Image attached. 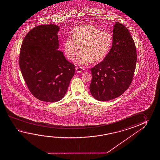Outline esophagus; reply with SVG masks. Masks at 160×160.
I'll use <instances>...</instances> for the list:
<instances>
[{
	"mask_svg": "<svg viewBox=\"0 0 160 160\" xmlns=\"http://www.w3.org/2000/svg\"><path fill=\"white\" fill-rule=\"evenodd\" d=\"M83 68L81 67H77L76 68V72L78 73H81L83 71Z\"/></svg>",
	"mask_w": 160,
	"mask_h": 160,
	"instance_id": "obj_1",
	"label": "esophagus"
}]
</instances>
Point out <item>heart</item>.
Here are the masks:
<instances>
[{
	"label": "heart",
	"mask_w": 160,
	"mask_h": 160,
	"mask_svg": "<svg viewBox=\"0 0 160 160\" xmlns=\"http://www.w3.org/2000/svg\"><path fill=\"white\" fill-rule=\"evenodd\" d=\"M112 42V36L109 32L92 26L84 25L78 27L72 37L66 39L64 51L67 58L73 60L80 47L76 62L79 65H88L102 60L109 52Z\"/></svg>",
	"instance_id": "obj_1"
}]
</instances>
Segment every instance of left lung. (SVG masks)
I'll return each mask as SVG.
<instances>
[{"instance_id":"obj_1","label":"left lung","mask_w":160,"mask_h":160,"mask_svg":"<svg viewBox=\"0 0 160 160\" xmlns=\"http://www.w3.org/2000/svg\"><path fill=\"white\" fill-rule=\"evenodd\" d=\"M113 43L104 60L91 68L90 92L99 101L118 98L127 90L133 78L137 51L128 29L116 22L113 28Z\"/></svg>"}]
</instances>
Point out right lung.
Returning a JSON list of instances; mask_svg holds the SVG:
<instances>
[{"mask_svg": "<svg viewBox=\"0 0 160 160\" xmlns=\"http://www.w3.org/2000/svg\"><path fill=\"white\" fill-rule=\"evenodd\" d=\"M59 27L41 24L27 34L22 43L19 64L29 92L43 102H56L65 96L75 66L58 51Z\"/></svg>", "mask_w": 160, "mask_h": 160, "instance_id": "add662e5", "label": "right lung"}]
</instances>
